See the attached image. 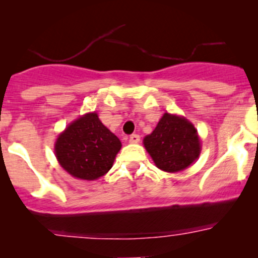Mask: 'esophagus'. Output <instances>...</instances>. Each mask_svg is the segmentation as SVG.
<instances>
[{"instance_id": "1", "label": "esophagus", "mask_w": 258, "mask_h": 258, "mask_svg": "<svg viewBox=\"0 0 258 258\" xmlns=\"http://www.w3.org/2000/svg\"><path fill=\"white\" fill-rule=\"evenodd\" d=\"M139 141H141V137H139V135H136V133H133V135L130 136V143H138Z\"/></svg>"}]
</instances>
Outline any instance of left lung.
Returning <instances> with one entry per match:
<instances>
[{
  "instance_id": "obj_1",
  "label": "left lung",
  "mask_w": 258,
  "mask_h": 258,
  "mask_svg": "<svg viewBox=\"0 0 258 258\" xmlns=\"http://www.w3.org/2000/svg\"><path fill=\"white\" fill-rule=\"evenodd\" d=\"M143 144L156 167L165 172L185 170L199 158L200 138L185 117L165 112L155 130L144 137Z\"/></svg>"
}]
</instances>
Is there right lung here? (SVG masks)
Masks as SVG:
<instances>
[{"label": "right lung", "mask_w": 258, "mask_h": 258, "mask_svg": "<svg viewBox=\"0 0 258 258\" xmlns=\"http://www.w3.org/2000/svg\"><path fill=\"white\" fill-rule=\"evenodd\" d=\"M120 149V139L103 125L97 112H88L73 121L54 144L60 166L72 176L85 180L104 176Z\"/></svg>", "instance_id": "1"}]
</instances>
